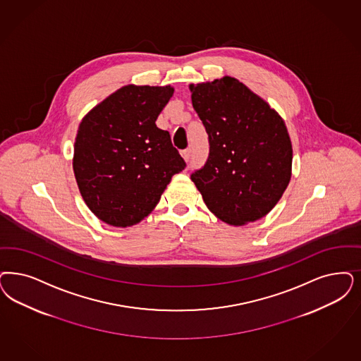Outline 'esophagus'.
<instances>
[{
    "instance_id": "34e87169",
    "label": "esophagus",
    "mask_w": 361,
    "mask_h": 361,
    "mask_svg": "<svg viewBox=\"0 0 361 361\" xmlns=\"http://www.w3.org/2000/svg\"><path fill=\"white\" fill-rule=\"evenodd\" d=\"M190 154H192V150L190 149H185L181 152V156H183V159H184V160H185L187 162L190 160Z\"/></svg>"
}]
</instances>
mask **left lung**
Segmentation results:
<instances>
[{
	"instance_id": "1",
	"label": "left lung",
	"mask_w": 361,
	"mask_h": 361,
	"mask_svg": "<svg viewBox=\"0 0 361 361\" xmlns=\"http://www.w3.org/2000/svg\"><path fill=\"white\" fill-rule=\"evenodd\" d=\"M209 157L190 176L208 209L233 226L267 216L292 176V142L271 105L235 77L190 84Z\"/></svg>"
}]
</instances>
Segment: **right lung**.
<instances>
[{
    "label": "right lung",
    "instance_id": "1",
    "mask_svg": "<svg viewBox=\"0 0 361 361\" xmlns=\"http://www.w3.org/2000/svg\"><path fill=\"white\" fill-rule=\"evenodd\" d=\"M174 87L125 85L84 116L73 171L87 208L105 224L126 228L156 208L172 176L185 168L169 132L156 120Z\"/></svg>",
    "mask_w": 361,
    "mask_h": 361
}]
</instances>
